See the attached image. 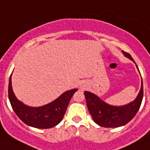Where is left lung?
Returning a JSON list of instances; mask_svg holds the SVG:
<instances>
[{
  "label": "left lung",
  "instance_id": "left-lung-1",
  "mask_svg": "<svg viewBox=\"0 0 150 150\" xmlns=\"http://www.w3.org/2000/svg\"><path fill=\"white\" fill-rule=\"evenodd\" d=\"M122 52L125 56L135 62L128 53L123 50ZM136 67L138 68L137 65ZM84 95L87 107L94 122L104 128H117L128 124L137 114L143 98V84L142 81V86L136 99L133 102L121 107H114L107 104L95 94L89 92H85Z\"/></svg>",
  "mask_w": 150,
  "mask_h": 150
}]
</instances>
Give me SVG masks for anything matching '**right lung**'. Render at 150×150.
<instances>
[{
	"label": "right lung",
	"instance_id": "right-lung-1",
	"mask_svg": "<svg viewBox=\"0 0 150 150\" xmlns=\"http://www.w3.org/2000/svg\"><path fill=\"white\" fill-rule=\"evenodd\" d=\"M77 89L64 93L58 98L43 107H28L18 100L13 93L11 75L8 84V98L13 110L27 125L36 128H50L58 125L63 118L66 110Z\"/></svg>",
	"mask_w": 150,
	"mask_h": 150
}]
</instances>
